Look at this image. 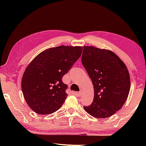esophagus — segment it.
<instances>
[{
	"label": "esophagus",
	"mask_w": 146,
	"mask_h": 146,
	"mask_svg": "<svg viewBox=\"0 0 146 146\" xmlns=\"http://www.w3.org/2000/svg\"><path fill=\"white\" fill-rule=\"evenodd\" d=\"M82 90H80V91H79V92H78V93H76V95H77L78 97H80L81 95H82Z\"/></svg>",
	"instance_id": "obj_1"
}]
</instances>
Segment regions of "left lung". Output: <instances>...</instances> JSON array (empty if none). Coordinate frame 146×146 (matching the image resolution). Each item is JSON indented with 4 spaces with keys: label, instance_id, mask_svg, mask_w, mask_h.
Here are the masks:
<instances>
[{
    "label": "left lung",
    "instance_id": "obj_1",
    "mask_svg": "<svg viewBox=\"0 0 146 146\" xmlns=\"http://www.w3.org/2000/svg\"><path fill=\"white\" fill-rule=\"evenodd\" d=\"M82 63L94 88V98L85 111L94 117H110L121 109L130 90L126 66L112 51L93 46L83 48Z\"/></svg>",
    "mask_w": 146,
    "mask_h": 146
}]
</instances>
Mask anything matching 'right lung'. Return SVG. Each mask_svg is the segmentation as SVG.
I'll return each mask as SVG.
<instances>
[{
    "label": "right lung",
    "mask_w": 146,
    "mask_h": 146,
    "mask_svg": "<svg viewBox=\"0 0 146 146\" xmlns=\"http://www.w3.org/2000/svg\"><path fill=\"white\" fill-rule=\"evenodd\" d=\"M82 47L60 46L42 51L26 68L22 78L24 97L32 110L48 115L60 108L67 97L63 76L80 57Z\"/></svg>",
    "instance_id": "obj_1"
}]
</instances>
